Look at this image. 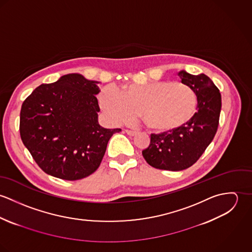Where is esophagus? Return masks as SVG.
Returning <instances> with one entry per match:
<instances>
[{"label":"esophagus","instance_id":"34e87169","mask_svg":"<svg viewBox=\"0 0 252 252\" xmlns=\"http://www.w3.org/2000/svg\"><path fill=\"white\" fill-rule=\"evenodd\" d=\"M125 132L129 135V136H135L137 135L138 131H135V130H129V129H125Z\"/></svg>","mask_w":252,"mask_h":252}]
</instances>
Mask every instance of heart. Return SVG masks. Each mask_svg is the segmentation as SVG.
Returning <instances> with one entry per match:
<instances>
[{
  "label": "heart",
  "mask_w": 252,
  "mask_h": 252,
  "mask_svg": "<svg viewBox=\"0 0 252 252\" xmlns=\"http://www.w3.org/2000/svg\"><path fill=\"white\" fill-rule=\"evenodd\" d=\"M99 101L111 120L128 121L135 113H140L144 124L157 132H174L182 128L192 119L198 106L194 89L173 81L127 84L119 91L105 87Z\"/></svg>",
  "instance_id": "1"
}]
</instances>
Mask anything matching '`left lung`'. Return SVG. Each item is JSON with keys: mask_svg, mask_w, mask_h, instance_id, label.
<instances>
[{"mask_svg": "<svg viewBox=\"0 0 252 252\" xmlns=\"http://www.w3.org/2000/svg\"><path fill=\"white\" fill-rule=\"evenodd\" d=\"M179 75L181 82L197 94V112L177 131L151 134L149 146L143 150V156L151 167L173 172L191 167L202 156L216 136L221 110L219 89L208 75H193L185 71Z\"/></svg>", "mask_w": 252, "mask_h": 252, "instance_id": "left-lung-1", "label": "left lung"}]
</instances>
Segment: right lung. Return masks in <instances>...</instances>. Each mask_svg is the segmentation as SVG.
<instances>
[{
    "label": "right lung",
    "mask_w": 252,
    "mask_h": 252,
    "mask_svg": "<svg viewBox=\"0 0 252 252\" xmlns=\"http://www.w3.org/2000/svg\"><path fill=\"white\" fill-rule=\"evenodd\" d=\"M97 83L69 73L56 82L39 85L23 102L20 137L47 175L65 180L92 175L109 139L121 131L99 125Z\"/></svg>",
    "instance_id": "1"
}]
</instances>
